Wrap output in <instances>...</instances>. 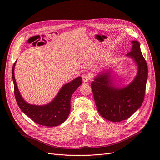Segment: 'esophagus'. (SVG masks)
<instances>
[{
  "mask_svg": "<svg viewBox=\"0 0 160 160\" xmlns=\"http://www.w3.org/2000/svg\"><path fill=\"white\" fill-rule=\"evenodd\" d=\"M82 78H83V81L84 83H87V82L89 81L91 77L88 74H84L83 76H82Z\"/></svg>",
  "mask_w": 160,
  "mask_h": 160,
  "instance_id": "34e87169",
  "label": "esophagus"
}]
</instances>
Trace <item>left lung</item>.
<instances>
[{"label": "left lung", "mask_w": 160, "mask_h": 160, "mask_svg": "<svg viewBox=\"0 0 160 160\" xmlns=\"http://www.w3.org/2000/svg\"><path fill=\"white\" fill-rule=\"evenodd\" d=\"M132 49L126 56L138 67L134 79L124 87L113 81V71L108 69L97 75L91 82L95 102L99 114L105 119L119 122L128 119L142 105L148 79V65L140 49V44L132 41Z\"/></svg>", "instance_id": "left-lung-1"}]
</instances>
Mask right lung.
<instances>
[{
	"mask_svg": "<svg viewBox=\"0 0 160 160\" xmlns=\"http://www.w3.org/2000/svg\"><path fill=\"white\" fill-rule=\"evenodd\" d=\"M16 62L12 67V77L14 95L21 111L35 123L44 126L54 127L63 123L70 113L71 96L82 83L81 77H77L68 83L65 84L50 103L43 105H32L24 100L18 89L14 77Z\"/></svg>",
	"mask_w": 160,
	"mask_h": 160,
	"instance_id": "obj_1",
	"label": "right lung"
}]
</instances>
